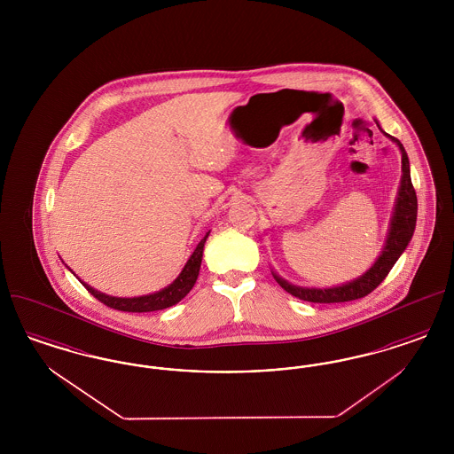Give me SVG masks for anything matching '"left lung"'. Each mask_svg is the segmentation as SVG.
I'll return each instance as SVG.
<instances>
[{
  "label": "left lung",
  "mask_w": 454,
  "mask_h": 454,
  "mask_svg": "<svg viewBox=\"0 0 454 454\" xmlns=\"http://www.w3.org/2000/svg\"><path fill=\"white\" fill-rule=\"evenodd\" d=\"M387 136L393 143L398 145V148L402 152V182H400L398 197H396V204H395V213H393L391 224H389L388 238H387L381 255L378 257L374 265L367 270L366 274H363L359 279L347 282V284L337 286V287H324V289L301 287V286H294L291 282L284 281L278 274L272 272L274 279L289 294L300 298L302 301L309 302H346L364 298L371 291H374L381 282L385 281L391 267L396 263V260L400 259V255L411 243V235L415 230V221H417V195H415V189L411 185V163H409V156H407L403 145L396 137H393L389 134Z\"/></svg>",
  "instance_id": "1"
}]
</instances>
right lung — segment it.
I'll use <instances>...</instances> for the list:
<instances>
[{"instance_id":"obj_1","label":"right lung","mask_w":454,"mask_h":454,"mask_svg":"<svg viewBox=\"0 0 454 454\" xmlns=\"http://www.w3.org/2000/svg\"><path fill=\"white\" fill-rule=\"evenodd\" d=\"M209 237V231L206 233V237L199 241V245L195 247L194 254L191 255V259L187 260L184 270L180 272V276L175 281L148 296H139V298H115V296H107L97 289H93L91 286H88L83 282V286L87 287L88 293L93 294L98 301L107 304L114 309L119 311H129V313H146V311H158V309H165L170 308L173 304L184 300L189 291L194 287L197 276H199V269H200V262H202V252H204V243Z\"/></svg>"}]
</instances>
